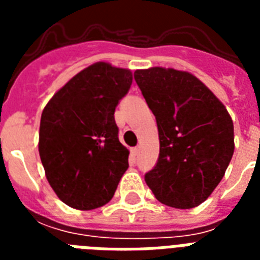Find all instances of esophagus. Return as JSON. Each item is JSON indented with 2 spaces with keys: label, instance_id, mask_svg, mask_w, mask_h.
<instances>
[{
  "label": "esophagus",
  "instance_id": "34e87169",
  "mask_svg": "<svg viewBox=\"0 0 260 260\" xmlns=\"http://www.w3.org/2000/svg\"><path fill=\"white\" fill-rule=\"evenodd\" d=\"M138 151H139V148H138V147H134V148H132V150H130V152H132V156H137L138 155Z\"/></svg>",
  "mask_w": 260,
  "mask_h": 260
}]
</instances>
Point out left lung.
I'll use <instances>...</instances> for the list:
<instances>
[{
  "label": "left lung",
  "mask_w": 260,
  "mask_h": 260,
  "mask_svg": "<svg viewBox=\"0 0 260 260\" xmlns=\"http://www.w3.org/2000/svg\"><path fill=\"white\" fill-rule=\"evenodd\" d=\"M135 82L156 118L160 153L144 181L169 207H197L212 194L234 152L233 121L208 87L186 71L137 70Z\"/></svg>",
  "instance_id": "obj_1"
}]
</instances>
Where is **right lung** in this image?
Returning <instances> with one entry per match:
<instances>
[{"label": "right lung", "instance_id": "obj_1", "mask_svg": "<svg viewBox=\"0 0 260 260\" xmlns=\"http://www.w3.org/2000/svg\"><path fill=\"white\" fill-rule=\"evenodd\" d=\"M132 83L130 70L96 62L71 78L43 110L41 162L52 189L70 207L107 204L128 168L114 110Z\"/></svg>", "mask_w": 260, "mask_h": 260}]
</instances>
